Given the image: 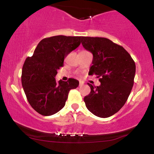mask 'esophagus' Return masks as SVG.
Listing matches in <instances>:
<instances>
[{"mask_svg": "<svg viewBox=\"0 0 154 154\" xmlns=\"http://www.w3.org/2000/svg\"><path fill=\"white\" fill-rule=\"evenodd\" d=\"M83 85H84V82H82V81H79V86H80V87H81V86H82Z\"/></svg>", "mask_w": 154, "mask_h": 154, "instance_id": "obj_1", "label": "esophagus"}]
</instances>
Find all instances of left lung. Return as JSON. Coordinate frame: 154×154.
I'll return each instance as SVG.
<instances>
[{"label": "left lung", "mask_w": 154, "mask_h": 154, "mask_svg": "<svg viewBox=\"0 0 154 154\" xmlns=\"http://www.w3.org/2000/svg\"><path fill=\"white\" fill-rule=\"evenodd\" d=\"M81 43L93 55L89 75H96L100 85L91 88L84 101L92 114L107 118L118 112L128 100L134 84L135 63L121 45L105 38L82 37Z\"/></svg>", "instance_id": "left-lung-1"}]
</instances>
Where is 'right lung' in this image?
<instances>
[{
  "label": "right lung",
  "mask_w": 154,
  "mask_h": 154,
  "mask_svg": "<svg viewBox=\"0 0 154 154\" xmlns=\"http://www.w3.org/2000/svg\"><path fill=\"white\" fill-rule=\"evenodd\" d=\"M81 37L57 35L44 38L27 57L22 67V84L28 102L37 112L51 116L63 109L69 92L77 88L79 81L70 78L56 82L57 70L65 57L80 45Z\"/></svg>",
  "instance_id": "obj_1"
}]
</instances>
